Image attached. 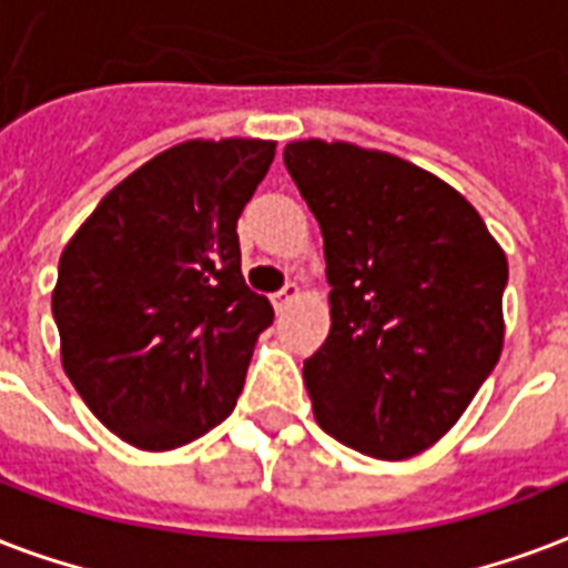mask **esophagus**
Listing matches in <instances>:
<instances>
[{"instance_id":"34e87169","label":"esophagus","mask_w":568,"mask_h":568,"mask_svg":"<svg viewBox=\"0 0 568 568\" xmlns=\"http://www.w3.org/2000/svg\"><path fill=\"white\" fill-rule=\"evenodd\" d=\"M302 296V290H298V284H287L284 290H278L275 296H272V305H275V311H287L296 298Z\"/></svg>"}]
</instances>
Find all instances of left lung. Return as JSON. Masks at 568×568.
Here are the masks:
<instances>
[{"label": "left lung", "mask_w": 568, "mask_h": 568, "mask_svg": "<svg viewBox=\"0 0 568 568\" xmlns=\"http://www.w3.org/2000/svg\"><path fill=\"white\" fill-rule=\"evenodd\" d=\"M284 165L332 287V328L305 362L316 424L373 459L417 456L498 364L507 254L450 183L394 153L302 139Z\"/></svg>", "instance_id": "obj_1"}]
</instances>
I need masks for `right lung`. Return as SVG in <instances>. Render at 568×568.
Listing matches in <instances>:
<instances>
[{
	"instance_id": "right-lung-1",
	"label": "right lung",
	"mask_w": 568,
	"mask_h": 568,
	"mask_svg": "<svg viewBox=\"0 0 568 568\" xmlns=\"http://www.w3.org/2000/svg\"><path fill=\"white\" fill-rule=\"evenodd\" d=\"M275 160L266 139H189L94 206L59 261L61 367L105 429L174 450L236 406L275 320L245 287L236 219Z\"/></svg>"
}]
</instances>
